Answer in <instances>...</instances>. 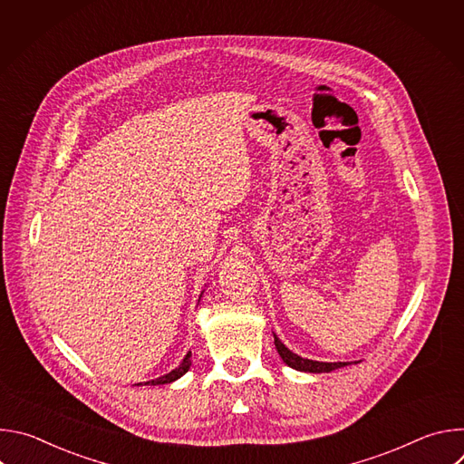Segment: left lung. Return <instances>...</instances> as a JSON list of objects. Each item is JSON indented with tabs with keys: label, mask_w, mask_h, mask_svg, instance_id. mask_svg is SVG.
Returning a JSON list of instances; mask_svg holds the SVG:
<instances>
[{
	"label": "left lung",
	"mask_w": 464,
	"mask_h": 464,
	"mask_svg": "<svg viewBox=\"0 0 464 464\" xmlns=\"http://www.w3.org/2000/svg\"><path fill=\"white\" fill-rule=\"evenodd\" d=\"M276 338V349L279 353V356L283 358V362L295 369V371H301V372H330V371H336V369H342V367H347L351 365V362H317V360H308V358H303L295 353H292L279 338L277 334H274Z\"/></svg>",
	"instance_id": "obj_1"
}]
</instances>
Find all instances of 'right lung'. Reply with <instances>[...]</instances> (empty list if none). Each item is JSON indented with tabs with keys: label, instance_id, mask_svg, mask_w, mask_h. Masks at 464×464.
Here are the masks:
<instances>
[{
	"label": "right lung",
	"instance_id": "right-lung-1",
	"mask_svg": "<svg viewBox=\"0 0 464 464\" xmlns=\"http://www.w3.org/2000/svg\"><path fill=\"white\" fill-rule=\"evenodd\" d=\"M204 294V292H202ZM202 297V295H200ZM190 351L185 354V358L179 362V365L176 367V369H172L170 372H167V374H163V376H160V378H154V380H149V382H140V383H136V385H163V383H172V382H176L178 378H181L188 369H190Z\"/></svg>",
	"mask_w": 464,
	"mask_h": 464
}]
</instances>
